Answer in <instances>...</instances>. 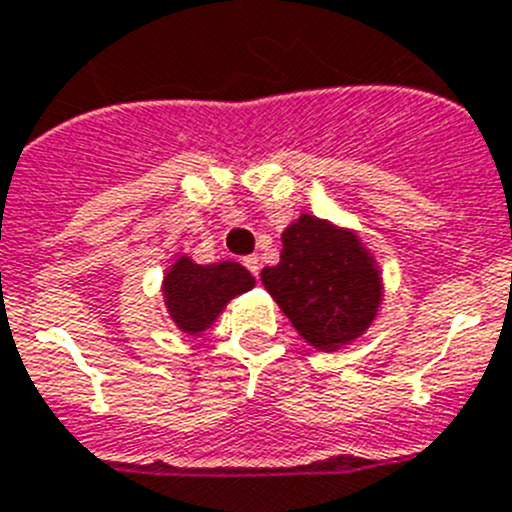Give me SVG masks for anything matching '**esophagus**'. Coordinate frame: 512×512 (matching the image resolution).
<instances>
[{
  "instance_id": "obj_1",
  "label": "esophagus",
  "mask_w": 512,
  "mask_h": 512,
  "mask_svg": "<svg viewBox=\"0 0 512 512\" xmlns=\"http://www.w3.org/2000/svg\"><path fill=\"white\" fill-rule=\"evenodd\" d=\"M243 266H246L248 271H251L253 276H259V256H243Z\"/></svg>"
}]
</instances>
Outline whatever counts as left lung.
<instances>
[{"mask_svg":"<svg viewBox=\"0 0 512 512\" xmlns=\"http://www.w3.org/2000/svg\"><path fill=\"white\" fill-rule=\"evenodd\" d=\"M281 241L279 264L261 281L299 335L325 350L355 340L381 304V279L358 238L302 215Z\"/></svg>","mask_w":512,"mask_h":512,"instance_id":"1","label":"left lung"}]
</instances>
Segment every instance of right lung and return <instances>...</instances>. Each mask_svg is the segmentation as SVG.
I'll use <instances>...</instances> for the list:
<instances>
[{
	"label": "right lung",
	"instance_id": "obj_1",
	"mask_svg": "<svg viewBox=\"0 0 512 512\" xmlns=\"http://www.w3.org/2000/svg\"><path fill=\"white\" fill-rule=\"evenodd\" d=\"M251 287L253 276L233 261L198 266L190 259H180L175 269L164 276L167 307L182 332L205 330L228 299L248 292Z\"/></svg>",
	"mask_w": 512,
	"mask_h": 512
}]
</instances>
